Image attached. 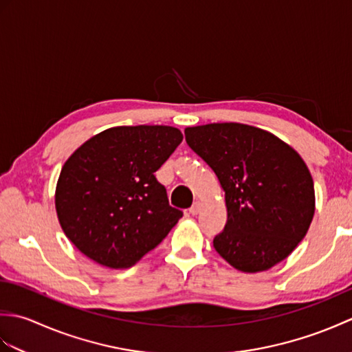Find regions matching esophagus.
Instances as JSON below:
<instances>
[{
  "instance_id": "esophagus-1",
  "label": "esophagus",
  "mask_w": 352,
  "mask_h": 352,
  "mask_svg": "<svg viewBox=\"0 0 352 352\" xmlns=\"http://www.w3.org/2000/svg\"><path fill=\"white\" fill-rule=\"evenodd\" d=\"M199 212H201V203H199V201H195V203H193V206L189 208V213L192 216H197Z\"/></svg>"
}]
</instances>
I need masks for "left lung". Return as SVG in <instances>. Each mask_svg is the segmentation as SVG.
Instances as JSON below:
<instances>
[{"label": "left lung", "instance_id": "8db88e82", "mask_svg": "<svg viewBox=\"0 0 352 352\" xmlns=\"http://www.w3.org/2000/svg\"><path fill=\"white\" fill-rule=\"evenodd\" d=\"M186 142L218 177L227 223L213 239L237 271H267L289 257L315 214V188L294 148L257 126L222 122L188 126Z\"/></svg>", "mask_w": 352, "mask_h": 352}]
</instances>
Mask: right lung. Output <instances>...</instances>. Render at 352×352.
Returning a JSON list of instances; mask_svg holds the SVG:
<instances>
[{"mask_svg":"<svg viewBox=\"0 0 352 352\" xmlns=\"http://www.w3.org/2000/svg\"><path fill=\"white\" fill-rule=\"evenodd\" d=\"M182 140L169 125L113 126L71 154L57 180L56 212L80 252L124 269L168 236L183 213L169 206L154 172Z\"/></svg>","mask_w":352,"mask_h":352,"instance_id":"right-lung-1","label":"right lung"}]
</instances>
